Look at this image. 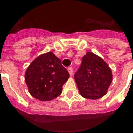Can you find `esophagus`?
<instances>
[{
    "mask_svg": "<svg viewBox=\"0 0 133 133\" xmlns=\"http://www.w3.org/2000/svg\"><path fill=\"white\" fill-rule=\"evenodd\" d=\"M68 71L69 74L70 76L73 75V68H71V67H69L68 68Z\"/></svg>",
    "mask_w": 133,
    "mask_h": 133,
    "instance_id": "esophagus-1",
    "label": "esophagus"
}]
</instances>
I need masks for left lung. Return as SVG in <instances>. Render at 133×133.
<instances>
[{"instance_id": "1", "label": "left lung", "mask_w": 133, "mask_h": 133, "mask_svg": "<svg viewBox=\"0 0 133 133\" xmlns=\"http://www.w3.org/2000/svg\"><path fill=\"white\" fill-rule=\"evenodd\" d=\"M80 95L88 99H98L107 93L112 81L111 69L105 61L92 52L83 56L75 75Z\"/></svg>"}]
</instances>
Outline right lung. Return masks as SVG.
<instances>
[{"label": "right lung", "instance_id": "obj_1", "mask_svg": "<svg viewBox=\"0 0 133 133\" xmlns=\"http://www.w3.org/2000/svg\"><path fill=\"white\" fill-rule=\"evenodd\" d=\"M70 75L53 52L41 54L28 66L25 80L28 91L35 99L51 101L58 97Z\"/></svg>", "mask_w": 133, "mask_h": 133}]
</instances>
